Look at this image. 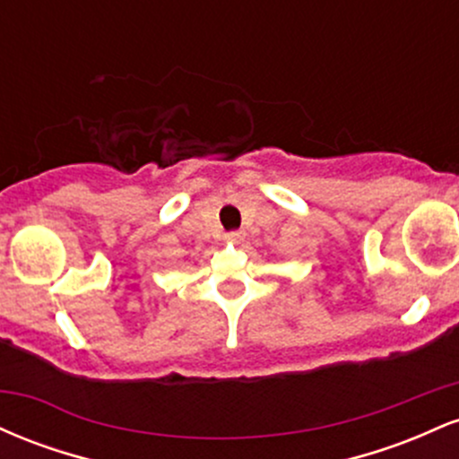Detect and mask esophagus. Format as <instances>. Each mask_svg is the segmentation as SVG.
<instances>
[{"label":"esophagus","instance_id":"1","mask_svg":"<svg viewBox=\"0 0 459 459\" xmlns=\"http://www.w3.org/2000/svg\"><path fill=\"white\" fill-rule=\"evenodd\" d=\"M226 239H229L230 244H239V241H244V233H241V230H233V233H226Z\"/></svg>","mask_w":459,"mask_h":459}]
</instances>
